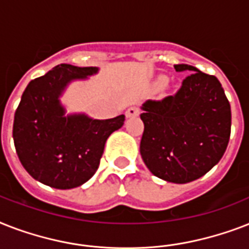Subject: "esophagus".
I'll return each mask as SVG.
<instances>
[{
    "label": "esophagus",
    "mask_w": 249,
    "mask_h": 249,
    "mask_svg": "<svg viewBox=\"0 0 249 249\" xmlns=\"http://www.w3.org/2000/svg\"><path fill=\"white\" fill-rule=\"evenodd\" d=\"M140 108L138 107H129L128 109H126V112H125V115H126V117H136L140 115Z\"/></svg>",
    "instance_id": "obj_1"
}]
</instances>
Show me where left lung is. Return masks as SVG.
I'll use <instances>...</instances> for the list:
<instances>
[{
  "instance_id": "8db88e82",
  "label": "left lung",
  "mask_w": 249,
  "mask_h": 249,
  "mask_svg": "<svg viewBox=\"0 0 249 249\" xmlns=\"http://www.w3.org/2000/svg\"><path fill=\"white\" fill-rule=\"evenodd\" d=\"M181 88L163 99H148L141 119L140 151L154 176L173 183L200 178L224 156L231 132V108L216 76L189 64Z\"/></svg>"
}]
</instances>
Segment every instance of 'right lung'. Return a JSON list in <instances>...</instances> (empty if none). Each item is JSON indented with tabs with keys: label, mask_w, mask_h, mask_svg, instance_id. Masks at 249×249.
Here are the masks:
<instances>
[{
	"label": "right lung",
	"mask_w": 249,
	"mask_h": 249,
	"mask_svg": "<svg viewBox=\"0 0 249 249\" xmlns=\"http://www.w3.org/2000/svg\"><path fill=\"white\" fill-rule=\"evenodd\" d=\"M97 67L60 64L25 88L14 116L13 138L24 169L44 185L73 189L97 172L107 138L125 116L93 120L64 115L59 95L70 81L97 73Z\"/></svg>",
	"instance_id": "obj_1"
}]
</instances>
